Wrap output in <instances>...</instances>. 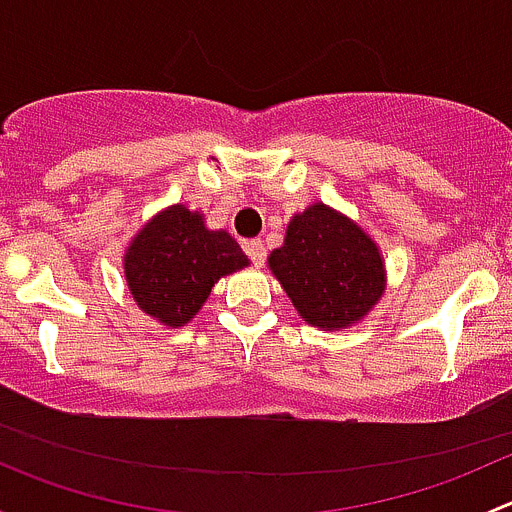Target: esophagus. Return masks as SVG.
<instances>
[{"label": "esophagus", "instance_id": "esophagus-1", "mask_svg": "<svg viewBox=\"0 0 512 512\" xmlns=\"http://www.w3.org/2000/svg\"><path fill=\"white\" fill-rule=\"evenodd\" d=\"M245 252L247 257L252 260V265H265V257H267V250H265V242L262 240H247L245 242Z\"/></svg>", "mask_w": 512, "mask_h": 512}]
</instances>
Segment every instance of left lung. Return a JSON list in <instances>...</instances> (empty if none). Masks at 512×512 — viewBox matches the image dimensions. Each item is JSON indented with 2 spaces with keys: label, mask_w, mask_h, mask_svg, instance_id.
<instances>
[{
  "label": "left lung",
  "mask_w": 512,
  "mask_h": 512,
  "mask_svg": "<svg viewBox=\"0 0 512 512\" xmlns=\"http://www.w3.org/2000/svg\"><path fill=\"white\" fill-rule=\"evenodd\" d=\"M270 270L304 322L339 329L364 317L384 292V265L374 242L352 220L317 203L294 215Z\"/></svg>",
  "instance_id": "obj_1"
}]
</instances>
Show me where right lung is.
<instances>
[{
    "label": "right lung",
    "mask_w": 512,
    "mask_h": 512,
    "mask_svg": "<svg viewBox=\"0 0 512 512\" xmlns=\"http://www.w3.org/2000/svg\"><path fill=\"white\" fill-rule=\"evenodd\" d=\"M247 265L245 252L203 215L173 205L138 232L126 252V280L138 307L168 327H183L223 275Z\"/></svg>",
    "instance_id": "obj_1"
}]
</instances>
